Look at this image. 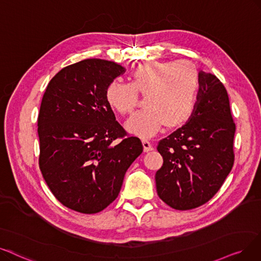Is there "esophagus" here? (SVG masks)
Segmentation results:
<instances>
[{
  "label": "esophagus",
  "mask_w": 261,
  "mask_h": 261,
  "mask_svg": "<svg viewBox=\"0 0 261 261\" xmlns=\"http://www.w3.org/2000/svg\"><path fill=\"white\" fill-rule=\"evenodd\" d=\"M142 145H143V151H144V152H149V151L153 150V147H152L151 142L148 141V140L143 139V140H142Z\"/></svg>",
  "instance_id": "obj_1"
}]
</instances>
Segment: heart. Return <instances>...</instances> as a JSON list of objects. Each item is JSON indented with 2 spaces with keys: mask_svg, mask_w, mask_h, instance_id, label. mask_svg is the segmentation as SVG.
Listing matches in <instances>:
<instances>
[{
  "mask_svg": "<svg viewBox=\"0 0 261 261\" xmlns=\"http://www.w3.org/2000/svg\"><path fill=\"white\" fill-rule=\"evenodd\" d=\"M199 89V71L192 62L149 61L133 69L130 83H108L105 98L112 110L125 116L137 106L138 94L145 96V108L133 114L126 128L148 138L163 125L167 128L183 126L196 109Z\"/></svg>",
  "mask_w": 261,
  "mask_h": 261,
  "instance_id": "obj_1",
  "label": "heart"
}]
</instances>
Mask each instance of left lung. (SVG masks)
Here are the masks:
<instances>
[{"label":"left lung","mask_w":261,"mask_h":261,"mask_svg":"<svg viewBox=\"0 0 261 261\" xmlns=\"http://www.w3.org/2000/svg\"><path fill=\"white\" fill-rule=\"evenodd\" d=\"M198 102L192 118L158 144L163 166L156 191L175 210H191L221 189L233 162V122L229 97L215 75L200 71Z\"/></svg>","instance_id":"obj_1"}]
</instances>
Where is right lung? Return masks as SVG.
Here are the masks:
<instances>
[{"label": "right lung", "mask_w": 261, "mask_h": 261, "mask_svg": "<svg viewBox=\"0 0 261 261\" xmlns=\"http://www.w3.org/2000/svg\"><path fill=\"white\" fill-rule=\"evenodd\" d=\"M124 71L111 61H80L62 68L41 99L39 169L51 193L74 211L97 213L116 200L125 172L143 151L105 98L108 83Z\"/></svg>", "instance_id": "1"}]
</instances>
